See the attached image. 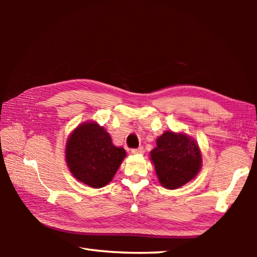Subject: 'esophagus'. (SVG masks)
<instances>
[{
    "mask_svg": "<svg viewBox=\"0 0 257 257\" xmlns=\"http://www.w3.org/2000/svg\"><path fill=\"white\" fill-rule=\"evenodd\" d=\"M132 153L135 155H142V154H144V149H143V147L134 149V150H132Z\"/></svg>",
    "mask_w": 257,
    "mask_h": 257,
    "instance_id": "34e87169",
    "label": "esophagus"
}]
</instances>
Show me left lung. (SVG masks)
<instances>
[{
  "label": "left lung",
  "mask_w": 257,
  "mask_h": 257,
  "mask_svg": "<svg viewBox=\"0 0 257 257\" xmlns=\"http://www.w3.org/2000/svg\"><path fill=\"white\" fill-rule=\"evenodd\" d=\"M161 185L177 189L194 179L202 167V154L195 139L182 133L165 132L151 152Z\"/></svg>",
  "instance_id": "obj_1"
}]
</instances>
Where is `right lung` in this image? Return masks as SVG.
<instances>
[{"mask_svg":"<svg viewBox=\"0 0 257 257\" xmlns=\"http://www.w3.org/2000/svg\"><path fill=\"white\" fill-rule=\"evenodd\" d=\"M125 155L122 147L113 145L108 133L94 121L78 125L67 141L69 170L77 180L93 188L112 180Z\"/></svg>","mask_w":257,"mask_h":257,"instance_id":"1","label":"right lung"}]
</instances>
